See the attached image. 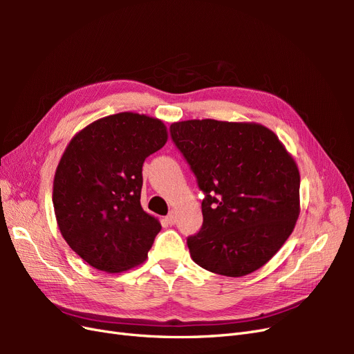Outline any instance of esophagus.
I'll return each instance as SVG.
<instances>
[{
	"mask_svg": "<svg viewBox=\"0 0 354 354\" xmlns=\"http://www.w3.org/2000/svg\"><path fill=\"white\" fill-rule=\"evenodd\" d=\"M165 220H167L168 224H171V226H173V224H176V221H177V212L174 209H171L168 216L165 217Z\"/></svg>",
	"mask_w": 354,
	"mask_h": 354,
	"instance_id": "34e87169",
	"label": "esophagus"
}]
</instances>
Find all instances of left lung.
Here are the masks:
<instances>
[{
    "mask_svg": "<svg viewBox=\"0 0 354 354\" xmlns=\"http://www.w3.org/2000/svg\"><path fill=\"white\" fill-rule=\"evenodd\" d=\"M169 131L205 194L202 227L187 238L192 260L230 277L259 270L299 216L294 158L272 130L254 122L190 120Z\"/></svg>",
    "mask_w": 354,
    "mask_h": 354,
    "instance_id": "left-lung-1",
    "label": "left lung"
}]
</instances>
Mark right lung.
Here are the masks:
<instances>
[{
  "label": "right lung",
  "mask_w": 354,
  "mask_h": 354,
  "mask_svg": "<svg viewBox=\"0 0 354 354\" xmlns=\"http://www.w3.org/2000/svg\"><path fill=\"white\" fill-rule=\"evenodd\" d=\"M167 138L160 120L121 112L82 128L63 152L53 183L56 220L94 269L121 273L146 260L160 223L140 205L142 168Z\"/></svg>",
  "instance_id": "right-lung-1"
}]
</instances>
